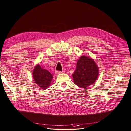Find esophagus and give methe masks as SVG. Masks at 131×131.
<instances>
[{"mask_svg": "<svg viewBox=\"0 0 131 131\" xmlns=\"http://www.w3.org/2000/svg\"><path fill=\"white\" fill-rule=\"evenodd\" d=\"M62 73V72L58 71H56V72H55V73H56V74H60V73Z\"/></svg>", "mask_w": 131, "mask_h": 131, "instance_id": "obj_1", "label": "esophagus"}]
</instances>
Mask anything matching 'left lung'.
<instances>
[{
    "mask_svg": "<svg viewBox=\"0 0 131 131\" xmlns=\"http://www.w3.org/2000/svg\"><path fill=\"white\" fill-rule=\"evenodd\" d=\"M99 75L97 65L92 58L81 56L77 62V67L72 74L75 85L81 88H85L94 84Z\"/></svg>",
    "mask_w": 131,
    "mask_h": 131,
    "instance_id": "8db88e82",
    "label": "left lung"
}]
</instances>
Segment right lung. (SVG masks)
<instances>
[{
	"label": "right lung",
	"mask_w": 131,
	"mask_h": 131,
	"mask_svg": "<svg viewBox=\"0 0 131 131\" xmlns=\"http://www.w3.org/2000/svg\"><path fill=\"white\" fill-rule=\"evenodd\" d=\"M33 78L35 83L42 89H46L51 85L53 75L45 69L37 64L33 71Z\"/></svg>",
	"instance_id": "obj_1"
}]
</instances>
